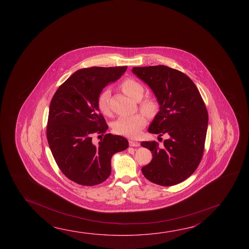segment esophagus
<instances>
[{
  "label": "esophagus",
  "instance_id": "obj_1",
  "mask_svg": "<svg viewBox=\"0 0 249 249\" xmlns=\"http://www.w3.org/2000/svg\"><path fill=\"white\" fill-rule=\"evenodd\" d=\"M129 146L130 147H138L140 146V143L138 142H135L134 140H129Z\"/></svg>",
  "mask_w": 249,
  "mask_h": 249
}]
</instances>
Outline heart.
Listing matches in <instances>:
<instances>
[{
  "mask_svg": "<svg viewBox=\"0 0 249 249\" xmlns=\"http://www.w3.org/2000/svg\"><path fill=\"white\" fill-rule=\"evenodd\" d=\"M123 92L135 102L140 101L144 93L143 86L134 79H126L122 83ZM109 98L110 90H103L99 94L97 104L100 111L103 114H109ZM142 108L146 113H151L155 108L154 102L150 100H145L142 103ZM146 117L142 114H134L131 116L120 117L113 123V129L116 134L129 137H137L141 134L142 129L146 125Z\"/></svg>",
  "mask_w": 249,
  "mask_h": 249,
  "instance_id": "obj_1",
  "label": "heart"
}]
</instances>
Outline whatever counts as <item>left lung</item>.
I'll list each match as a JSON object with an SVG mask.
<instances>
[{
    "label": "left lung",
    "instance_id": "obj_1",
    "mask_svg": "<svg viewBox=\"0 0 249 249\" xmlns=\"http://www.w3.org/2000/svg\"><path fill=\"white\" fill-rule=\"evenodd\" d=\"M132 72L146 83L159 104L148 132L167 136L163 146L142 142L153 159L142 168L143 176L160 186H173L191 176L200 163L208 130V114L191 79L167 66L135 67Z\"/></svg>",
    "mask_w": 249,
    "mask_h": 249
}]
</instances>
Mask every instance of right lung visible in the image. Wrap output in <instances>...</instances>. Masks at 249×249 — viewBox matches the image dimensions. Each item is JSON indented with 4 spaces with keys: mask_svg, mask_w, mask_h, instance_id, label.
I'll use <instances>...</instances> for the list:
<instances>
[{
    "mask_svg": "<svg viewBox=\"0 0 249 249\" xmlns=\"http://www.w3.org/2000/svg\"><path fill=\"white\" fill-rule=\"evenodd\" d=\"M127 67H92L78 70L63 82L49 107L47 138L61 171L84 186H94L111 174V158L128 147L121 135L107 134L94 145V134H104L108 126L99 109L102 89L116 82Z\"/></svg>",
    "mask_w": 249,
    "mask_h": 249,
    "instance_id": "1",
    "label": "right lung"
}]
</instances>
